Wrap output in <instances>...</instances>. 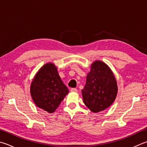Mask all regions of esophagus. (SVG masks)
<instances>
[{
  "label": "esophagus",
  "instance_id": "obj_1",
  "mask_svg": "<svg viewBox=\"0 0 147 147\" xmlns=\"http://www.w3.org/2000/svg\"><path fill=\"white\" fill-rule=\"evenodd\" d=\"M71 92H77L78 91V90H77V89H76V88H72V89H71Z\"/></svg>",
  "mask_w": 147,
  "mask_h": 147
}]
</instances>
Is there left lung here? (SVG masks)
<instances>
[{
	"label": "left lung",
	"mask_w": 147,
	"mask_h": 147,
	"mask_svg": "<svg viewBox=\"0 0 147 147\" xmlns=\"http://www.w3.org/2000/svg\"><path fill=\"white\" fill-rule=\"evenodd\" d=\"M86 84L82 90L85 105L92 113H99L109 107L118 93L117 81L111 68L100 60L90 66Z\"/></svg>",
	"instance_id": "8db88e82"
}]
</instances>
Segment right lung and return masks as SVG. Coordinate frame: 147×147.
I'll return each mask as SVG.
<instances>
[{
    "mask_svg": "<svg viewBox=\"0 0 147 147\" xmlns=\"http://www.w3.org/2000/svg\"><path fill=\"white\" fill-rule=\"evenodd\" d=\"M30 93L38 107L53 113L68 94L69 90L61 80L57 66L49 62L36 73L31 84Z\"/></svg>",
    "mask_w": 147,
    "mask_h": 147,
    "instance_id": "obj_1",
    "label": "right lung"
}]
</instances>
